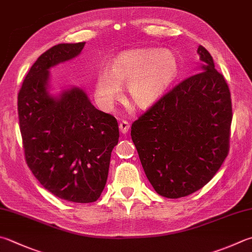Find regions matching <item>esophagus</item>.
<instances>
[{
  "instance_id": "esophagus-1",
  "label": "esophagus",
  "mask_w": 252,
  "mask_h": 252,
  "mask_svg": "<svg viewBox=\"0 0 252 252\" xmlns=\"http://www.w3.org/2000/svg\"><path fill=\"white\" fill-rule=\"evenodd\" d=\"M129 127H130V124L127 121H123V122L120 123V125H118V128H120V131L122 132L123 135L127 134L128 130H129Z\"/></svg>"
}]
</instances>
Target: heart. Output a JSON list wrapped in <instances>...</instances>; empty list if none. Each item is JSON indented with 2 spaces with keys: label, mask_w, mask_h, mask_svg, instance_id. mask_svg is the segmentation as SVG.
I'll list each match as a JSON object with an SVG mask.
<instances>
[{
  "label": "heart",
  "mask_w": 252,
  "mask_h": 252,
  "mask_svg": "<svg viewBox=\"0 0 252 252\" xmlns=\"http://www.w3.org/2000/svg\"><path fill=\"white\" fill-rule=\"evenodd\" d=\"M179 73V60L170 49L140 48L126 50L114 59L110 68L98 71L94 95L99 106L110 110L122 96L138 107H148L164 95Z\"/></svg>",
  "instance_id": "1"
}]
</instances>
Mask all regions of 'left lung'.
I'll return each mask as SVG.
<instances>
[{"label":"left lung","instance_id":"obj_1","mask_svg":"<svg viewBox=\"0 0 252 252\" xmlns=\"http://www.w3.org/2000/svg\"><path fill=\"white\" fill-rule=\"evenodd\" d=\"M201 63L131 125L147 179L161 196L196 192L220 170L229 149V88L203 46Z\"/></svg>","mask_w":252,"mask_h":252}]
</instances>
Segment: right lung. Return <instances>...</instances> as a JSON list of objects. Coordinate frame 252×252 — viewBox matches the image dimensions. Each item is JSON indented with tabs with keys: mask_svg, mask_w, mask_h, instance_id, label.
Wrapping results in <instances>:
<instances>
[{
	"mask_svg": "<svg viewBox=\"0 0 252 252\" xmlns=\"http://www.w3.org/2000/svg\"><path fill=\"white\" fill-rule=\"evenodd\" d=\"M84 45L59 44L44 52L17 97L27 165L46 189L74 203H92L101 196L120 137L115 117L94 107L83 89L50 93L49 70L78 57Z\"/></svg>",
	"mask_w": 252,
	"mask_h": 252,
	"instance_id": "1",
	"label": "right lung"
}]
</instances>
